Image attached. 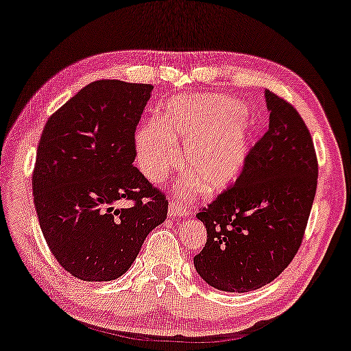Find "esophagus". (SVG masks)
<instances>
[{
	"instance_id": "esophagus-1",
	"label": "esophagus",
	"mask_w": 351,
	"mask_h": 351,
	"mask_svg": "<svg viewBox=\"0 0 351 351\" xmlns=\"http://www.w3.org/2000/svg\"><path fill=\"white\" fill-rule=\"evenodd\" d=\"M169 215L171 217H179V218H185L188 215L186 206L182 201H171L169 204Z\"/></svg>"
}]
</instances>
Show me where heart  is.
<instances>
[{"mask_svg":"<svg viewBox=\"0 0 351 351\" xmlns=\"http://www.w3.org/2000/svg\"><path fill=\"white\" fill-rule=\"evenodd\" d=\"M251 119L241 101L221 95L177 99L163 123L150 121L136 136L138 163L150 180H163L179 165L177 145L185 144L186 171L207 193L217 191L243 168Z\"/></svg>","mask_w":351,"mask_h":351,"instance_id":"b5f03b06","label":"heart"}]
</instances>
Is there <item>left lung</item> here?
<instances>
[{
	"mask_svg": "<svg viewBox=\"0 0 351 351\" xmlns=\"http://www.w3.org/2000/svg\"><path fill=\"white\" fill-rule=\"evenodd\" d=\"M269 125L246 154L237 180L197 219L206 246L194 256L201 278L223 292H250L274 281L304 239L319 179L309 128L296 108L267 90Z\"/></svg>",
	"mask_w": 351,
	"mask_h": 351,
	"instance_id": "1",
	"label": "left lung"
}]
</instances>
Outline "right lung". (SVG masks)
<instances>
[{"label": "right lung", "mask_w": 351, "mask_h": 351, "mask_svg": "<svg viewBox=\"0 0 351 351\" xmlns=\"http://www.w3.org/2000/svg\"><path fill=\"white\" fill-rule=\"evenodd\" d=\"M152 89L99 80L42 132L32 171L37 218L59 265L82 281L122 276L168 215L166 194L133 166L134 132Z\"/></svg>", "instance_id": "add662e5"}]
</instances>
